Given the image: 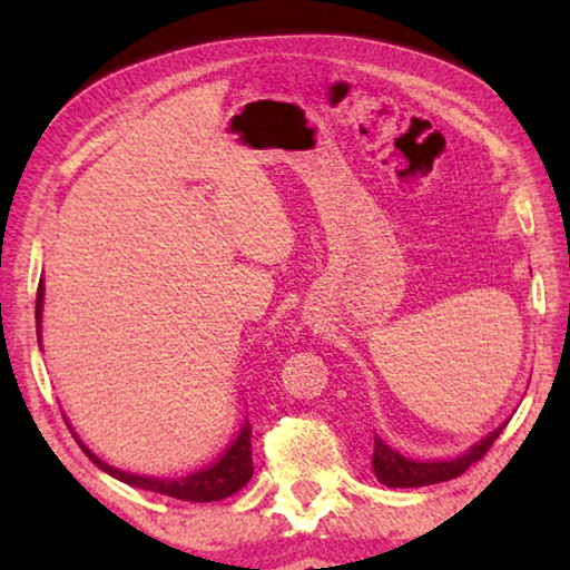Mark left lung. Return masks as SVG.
Instances as JSON below:
<instances>
[{
  "instance_id": "8db88e82",
  "label": "left lung",
  "mask_w": 570,
  "mask_h": 570,
  "mask_svg": "<svg viewBox=\"0 0 570 570\" xmlns=\"http://www.w3.org/2000/svg\"><path fill=\"white\" fill-rule=\"evenodd\" d=\"M503 428L490 432L485 440H480L478 445H472L465 455L445 462H414L402 458L400 452L384 445L380 438H374V455H372V468L374 475L387 488H422V485H435V482H445L452 478H460L462 472L470 470L478 460L485 458V452L493 448Z\"/></svg>"
}]
</instances>
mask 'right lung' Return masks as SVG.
<instances>
[{
    "label": "right lung",
    "instance_id": "1",
    "mask_svg": "<svg viewBox=\"0 0 570 570\" xmlns=\"http://www.w3.org/2000/svg\"><path fill=\"white\" fill-rule=\"evenodd\" d=\"M42 296H45V286L40 282V286H37V308H35L37 334H40ZM77 445L82 448L85 455H88L95 465L108 472V475L128 482V485H132V488H142V490H150V493H160V495H168L176 500H188V503H210V500H224L228 495L238 493V490L250 480V475H254V460H250V424H244V428H240L236 442L228 448L226 455L220 458L216 465H210L208 470L193 472V475L178 478V480L130 475V472H122V470L105 465V462L100 458H95L92 452L82 445V442H77Z\"/></svg>",
    "mask_w": 570,
    "mask_h": 570
}]
</instances>
